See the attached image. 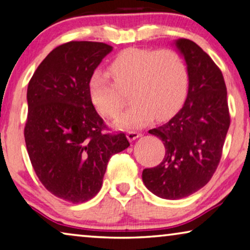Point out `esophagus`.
I'll return each mask as SVG.
<instances>
[{
    "instance_id": "34e87169",
    "label": "esophagus",
    "mask_w": 250,
    "mask_h": 250,
    "mask_svg": "<svg viewBox=\"0 0 250 250\" xmlns=\"http://www.w3.org/2000/svg\"><path fill=\"white\" fill-rule=\"evenodd\" d=\"M139 137H141V132H139V131H128L126 132V138H128L130 141L135 140Z\"/></svg>"
}]
</instances>
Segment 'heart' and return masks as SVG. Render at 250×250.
<instances>
[{
  "instance_id": "obj_1",
  "label": "heart",
  "mask_w": 250,
  "mask_h": 250,
  "mask_svg": "<svg viewBox=\"0 0 250 250\" xmlns=\"http://www.w3.org/2000/svg\"><path fill=\"white\" fill-rule=\"evenodd\" d=\"M107 73L95 70L87 83L89 100L105 118H115L129 92L131 105L119 115L120 128H139L154 117L169 118L181 109L188 91L185 59L174 49L128 48L110 62Z\"/></svg>"
}]
</instances>
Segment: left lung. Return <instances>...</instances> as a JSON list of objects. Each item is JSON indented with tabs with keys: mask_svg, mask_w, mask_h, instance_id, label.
Masks as SVG:
<instances>
[{
	"mask_svg": "<svg viewBox=\"0 0 250 250\" xmlns=\"http://www.w3.org/2000/svg\"><path fill=\"white\" fill-rule=\"evenodd\" d=\"M176 46L188 68V98L168 122L149 130L165 146L163 162L143 172L149 191L162 199L193 194L213 176L230 125L223 75L195 42L180 39Z\"/></svg>",
	"mask_w": 250,
	"mask_h": 250,
	"instance_id": "obj_1",
	"label": "left lung"
}]
</instances>
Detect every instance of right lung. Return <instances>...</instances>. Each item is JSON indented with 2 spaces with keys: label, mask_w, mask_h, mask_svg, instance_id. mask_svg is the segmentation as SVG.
I'll use <instances>...</instances> for the list:
<instances>
[{
  "label": "right lung",
  "mask_w": 250,
  "mask_h": 250,
  "mask_svg": "<svg viewBox=\"0 0 250 250\" xmlns=\"http://www.w3.org/2000/svg\"><path fill=\"white\" fill-rule=\"evenodd\" d=\"M110 44L69 42L50 51L28 85L24 140L30 162L51 194L83 203L98 194L111 156L130 146L124 132L105 133L89 100L91 74Z\"/></svg>",
  "instance_id": "right-lung-1"
}]
</instances>
